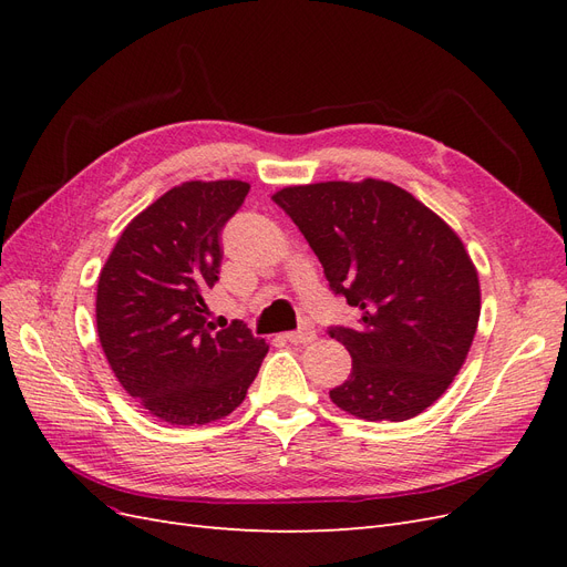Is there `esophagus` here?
I'll return each instance as SVG.
<instances>
[{
	"label": "esophagus",
	"mask_w": 567,
	"mask_h": 567,
	"mask_svg": "<svg viewBox=\"0 0 567 567\" xmlns=\"http://www.w3.org/2000/svg\"><path fill=\"white\" fill-rule=\"evenodd\" d=\"M317 338L315 329H310V326H302V329L298 331H290L286 333V340L293 342V346H307V342H312Z\"/></svg>",
	"instance_id": "obj_1"
}]
</instances>
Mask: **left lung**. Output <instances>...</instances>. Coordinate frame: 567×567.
Masks as SVG:
<instances>
[{"label":"left lung","mask_w":567,"mask_h":567,"mask_svg":"<svg viewBox=\"0 0 567 567\" xmlns=\"http://www.w3.org/2000/svg\"><path fill=\"white\" fill-rule=\"evenodd\" d=\"M271 200L307 238L333 296L357 310L352 326H329L352 357L333 404L367 421L419 416L450 388L477 329V271L461 238L381 179L288 186Z\"/></svg>","instance_id":"8db88e82"}]
</instances>
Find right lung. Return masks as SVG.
<instances>
[{
    "instance_id": "1",
    "label": "right lung",
    "mask_w": 567,
    "mask_h": 567,
    "mask_svg": "<svg viewBox=\"0 0 567 567\" xmlns=\"http://www.w3.org/2000/svg\"><path fill=\"white\" fill-rule=\"evenodd\" d=\"M248 192L238 179L169 188L130 221L101 269V348L120 385L173 425L229 416L267 354L244 321L217 331L205 317L221 262L219 234Z\"/></svg>"
}]
</instances>
